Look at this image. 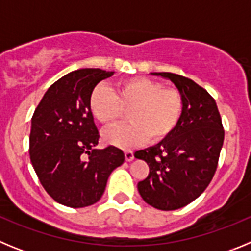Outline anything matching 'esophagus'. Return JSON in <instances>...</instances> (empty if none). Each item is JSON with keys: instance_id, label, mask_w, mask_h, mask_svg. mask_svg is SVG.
I'll use <instances>...</instances> for the list:
<instances>
[{"instance_id": "1", "label": "esophagus", "mask_w": 251, "mask_h": 251, "mask_svg": "<svg viewBox=\"0 0 251 251\" xmlns=\"http://www.w3.org/2000/svg\"><path fill=\"white\" fill-rule=\"evenodd\" d=\"M124 156H126V161L127 162H130L134 159V153L132 152V151H124Z\"/></svg>"}]
</instances>
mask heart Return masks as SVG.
Segmentation results:
<instances>
[{
    "label": "heart",
    "mask_w": 251,
    "mask_h": 251,
    "mask_svg": "<svg viewBox=\"0 0 251 251\" xmlns=\"http://www.w3.org/2000/svg\"><path fill=\"white\" fill-rule=\"evenodd\" d=\"M89 110L100 124L110 127L128 110L130 122L104 132L108 145L132 148L151 138L158 143L177 129L185 112V99L175 88H165L161 81L136 76L119 81L113 92L99 84L89 97Z\"/></svg>",
    "instance_id": "b5f03b06"
}]
</instances>
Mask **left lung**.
<instances>
[{
  "instance_id": "left-lung-1",
  "label": "left lung",
  "mask_w": 251,
  "mask_h": 251,
  "mask_svg": "<svg viewBox=\"0 0 251 251\" xmlns=\"http://www.w3.org/2000/svg\"><path fill=\"white\" fill-rule=\"evenodd\" d=\"M175 84L185 99L182 121L167 139L134 157L147 162L150 174L138 182L142 199L170 211L188 205L211 182L224 143L223 123L216 101L188 77L172 73H151Z\"/></svg>"
}]
</instances>
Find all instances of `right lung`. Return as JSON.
<instances>
[{
  "mask_svg": "<svg viewBox=\"0 0 251 251\" xmlns=\"http://www.w3.org/2000/svg\"><path fill=\"white\" fill-rule=\"evenodd\" d=\"M114 72L79 69L55 81L31 119L30 159L45 191L56 202L85 207L100 200L108 177L124 162L114 146L97 150L99 132L89 97Z\"/></svg>",
  "mask_w": 251,
  "mask_h": 251,
  "instance_id": "add662e5",
  "label": "right lung"
}]
</instances>
